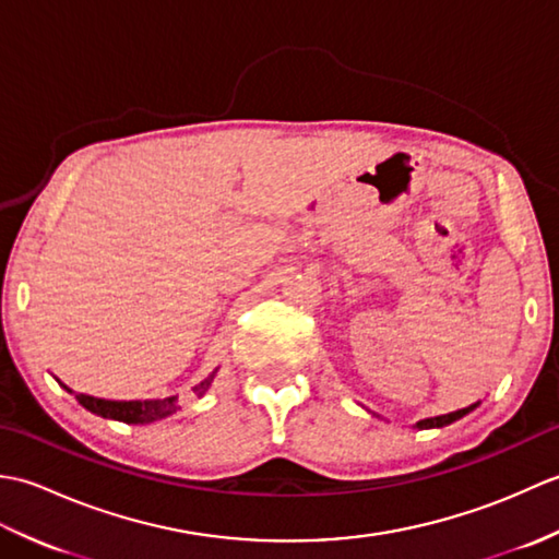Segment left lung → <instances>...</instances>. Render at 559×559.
Here are the masks:
<instances>
[{
    "label": "left lung",
    "mask_w": 559,
    "mask_h": 559,
    "mask_svg": "<svg viewBox=\"0 0 559 559\" xmlns=\"http://www.w3.org/2000/svg\"><path fill=\"white\" fill-rule=\"evenodd\" d=\"M476 406H468V408H461V411H454V413H447V415H435V418H427V420H420L415 427H420V430H427V427H444L449 423H454L459 418H463V415L471 413Z\"/></svg>",
    "instance_id": "1"
}]
</instances>
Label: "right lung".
<instances>
[{
	"label": "right lung",
	"mask_w": 559,
	"mask_h": 559,
	"mask_svg": "<svg viewBox=\"0 0 559 559\" xmlns=\"http://www.w3.org/2000/svg\"><path fill=\"white\" fill-rule=\"evenodd\" d=\"M213 382V374H209L204 382L194 386L197 396H204L209 386ZM81 406H86L88 411L103 415V418H115L122 423H153L160 418H168L177 411V396L168 399H148V401H108V399H98V396H88V394H76Z\"/></svg>",
	"instance_id": "obj_1"
}]
</instances>
